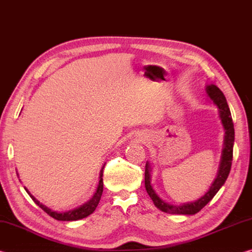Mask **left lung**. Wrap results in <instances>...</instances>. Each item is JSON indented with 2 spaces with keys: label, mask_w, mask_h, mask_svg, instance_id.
Here are the masks:
<instances>
[{
  "label": "left lung",
  "mask_w": 252,
  "mask_h": 252,
  "mask_svg": "<svg viewBox=\"0 0 252 252\" xmlns=\"http://www.w3.org/2000/svg\"><path fill=\"white\" fill-rule=\"evenodd\" d=\"M206 92L213 103L219 109V118L222 123L224 129V141H223V150L221 156V161L218 170V174L215 181L212 182L210 189L208 192L202 195L201 198L195 200L193 202H187L182 204H171L162 200L153 189L151 186V167L150 163L147 162L146 172H144V186L148 194L150 195L155 206L160 209L161 211L165 213H171V215H195L201 209L206 206L208 202H210L216 193L220 190V188L224 185L225 180L229 176L230 169L232 163V155H233V142H234V127L230 113L229 105L225 100V96L222 91L215 84H210L206 87Z\"/></svg>",
  "instance_id": "obj_1"
}]
</instances>
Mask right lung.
<instances>
[{"mask_svg": "<svg viewBox=\"0 0 252 252\" xmlns=\"http://www.w3.org/2000/svg\"><path fill=\"white\" fill-rule=\"evenodd\" d=\"M103 168H104V165L102 167L101 171H100L99 185H97L96 191L94 192V194H93V197L90 200H89L88 202L83 203L82 206H80L78 208H74V209H72V210L65 211V212L53 211L52 209H50L46 206H44V204H42L39 201V200H36L35 198H34L33 195L30 193V191L27 189V188H24V189L27 190V192L29 193L30 197L32 198L33 201L35 202L37 206H39L42 209V210L45 211L50 217H52V218H54L55 220H59V221H76V220L87 218L88 216H90L91 213L94 212V210L97 207V204H99L102 192H103V179H102V176H103ZM18 177H19V174H18Z\"/></svg>", "mask_w": 252, "mask_h": 252, "instance_id": "add662e5", "label": "right lung"}]
</instances>
